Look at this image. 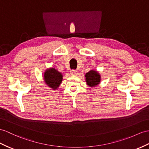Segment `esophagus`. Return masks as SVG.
I'll return each instance as SVG.
<instances>
[{"mask_svg":"<svg viewBox=\"0 0 149 149\" xmlns=\"http://www.w3.org/2000/svg\"><path fill=\"white\" fill-rule=\"evenodd\" d=\"M76 72H77V70H72L71 71V74L72 75L75 74Z\"/></svg>","mask_w":149,"mask_h":149,"instance_id":"1","label":"esophagus"}]
</instances>
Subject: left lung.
<instances>
[{
	"instance_id": "8db88e82",
	"label": "left lung",
	"mask_w": 149,
	"mask_h": 149,
	"mask_svg": "<svg viewBox=\"0 0 149 149\" xmlns=\"http://www.w3.org/2000/svg\"><path fill=\"white\" fill-rule=\"evenodd\" d=\"M87 85L90 86H95L100 83V77L97 72L90 71L85 74Z\"/></svg>"
}]
</instances>
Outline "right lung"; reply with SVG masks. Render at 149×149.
<instances>
[{
	"label": "right lung",
	"mask_w": 149,
	"mask_h": 149,
	"mask_svg": "<svg viewBox=\"0 0 149 149\" xmlns=\"http://www.w3.org/2000/svg\"><path fill=\"white\" fill-rule=\"evenodd\" d=\"M63 75L54 68L47 70L44 74V80L46 84L54 90H56L61 83Z\"/></svg>",
	"instance_id": "obj_1"
}]
</instances>
